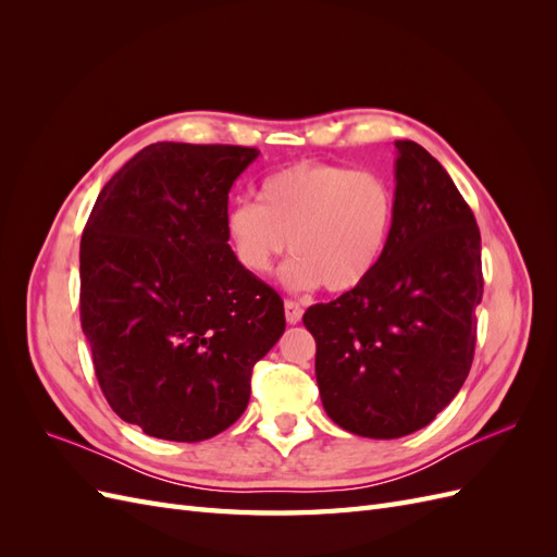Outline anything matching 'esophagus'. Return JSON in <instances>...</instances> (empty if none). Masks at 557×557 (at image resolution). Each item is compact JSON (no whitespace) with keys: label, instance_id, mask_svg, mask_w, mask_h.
Here are the masks:
<instances>
[{"label":"esophagus","instance_id":"1","mask_svg":"<svg viewBox=\"0 0 557 557\" xmlns=\"http://www.w3.org/2000/svg\"><path fill=\"white\" fill-rule=\"evenodd\" d=\"M283 309H285V320H288L290 325H297L299 320H301V307L297 305V301H293V299H285Z\"/></svg>","mask_w":557,"mask_h":557}]
</instances>
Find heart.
<instances>
[{
  "mask_svg": "<svg viewBox=\"0 0 557 557\" xmlns=\"http://www.w3.org/2000/svg\"><path fill=\"white\" fill-rule=\"evenodd\" d=\"M395 223V193L376 172L327 162H297L267 176L260 201L227 211L225 232L234 258L262 276L288 248L281 281L305 293L358 288L381 262Z\"/></svg>",
  "mask_w": 557,
  "mask_h": 557,
  "instance_id": "1",
  "label": "heart"
}]
</instances>
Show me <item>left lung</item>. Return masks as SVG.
<instances>
[{
    "label": "left lung",
    "instance_id": "1",
    "mask_svg": "<svg viewBox=\"0 0 557 557\" xmlns=\"http://www.w3.org/2000/svg\"><path fill=\"white\" fill-rule=\"evenodd\" d=\"M395 148V223L381 262L358 288L301 318L327 416L369 440L430 425L460 393L483 297L474 213L423 146Z\"/></svg>",
    "mask_w": 557,
    "mask_h": 557
}]
</instances>
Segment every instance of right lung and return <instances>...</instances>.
Instances as JSON below:
<instances>
[{"label":"right lung","mask_w":557,"mask_h":557,"mask_svg":"<svg viewBox=\"0 0 557 557\" xmlns=\"http://www.w3.org/2000/svg\"><path fill=\"white\" fill-rule=\"evenodd\" d=\"M258 148L158 141L99 193L81 237V325L125 423L166 442L227 430L285 332L283 299L237 262L225 218Z\"/></svg>","instance_id":"1"}]
</instances>
